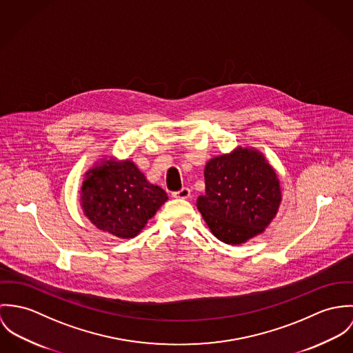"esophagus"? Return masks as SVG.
Masks as SVG:
<instances>
[{
	"label": "esophagus",
	"instance_id": "34e87169",
	"mask_svg": "<svg viewBox=\"0 0 353 353\" xmlns=\"http://www.w3.org/2000/svg\"><path fill=\"white\" fill-rule=\"evenodd\" d=\"M190 196H191V190L190 188H181L180 191L173 192V197H177V199H188Z\"/></svg>",
	"mask_w": 353,
	"mask_h": 353
}]
</instances>
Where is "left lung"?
<instances>
[{
	"label": "left lung",
	"instance_id": "1",
	"mask_svg": "<svg viewBox=\"0 0 353 353\" xmlns=\"http://www.w3.org/2000/svg\"><path fill=\"white\" fill-rule=\"evenodd\" d=\"M205 194L197 208L211 233L229 245L261 234L274 219L281 192L274 168L256 149L238 148L204 168Z\"/></svg>",
	"mask_w": 353,
	"mask_h": 353
}]
</instances>
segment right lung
I'll return each instance as SVG.
<instances>
[{
    "instance_id": "right-lung-1",
    "label": "right lung",
    "mask_w": 353,
    "mask_h": 353,
    "mask_svg": "<svg viewBox=\"0 0 353 353\" xmlns=\"http://www.w3.org/2000/svg\"><path fill=\"white\" fill-rule=\"evenodd\" d=\"M168 200L132 161L108 159L86 172L81 188L83 214L100 230L119 238L139 234Z\"/></svg>"
}]
</instances>
